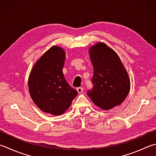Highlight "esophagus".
<instances>
[{
    "instance_id": "esophagus-1",
    "label": "esophagus",
    "mask_w": 156,
    "mask_h": 156,
    "mask_svg": "<svg viewBox=\"0 0 156 156\" xmlns=\"http://www.w3.org/2000/svg\"><path fill=\"white\" fill-rule=\"evenodd\" d=\"M77 91L78 92V93H81L82 92H83V88H82L81 87H77Z\"/></svg>"
}]
</instances>
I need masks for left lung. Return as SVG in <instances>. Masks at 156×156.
Returning a JSON list of instances; mask_svg holds the SVG:
<instances>
[{"label": "left lung", "instance_id": "1", "mask_svg": "<svg viewBox=\"0 0 156 156\" xmlns=\"http://www.w3.org/2000/svg\"><path fill=\"white\" fill-rule=\"evenodd\" d=\"M94 87L87 95L97 107L109 110L124 101L130 89V78L119 55L105 43L90 47Z\"/></svg>", "mask_w": 156, "mask_h": 156}]
</instances>
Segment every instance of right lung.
<instances>
[{"instance_id":"1","label":"right lung","mask_w":156,"mask_h":156,"mask_svg":"<svg viewBox=\"0 0 156 156\" xmlns=\"http://www.w3.org/2000/svg\"><path fill=\"white\" fill-rule=\"evenodd\" d=\"M65 58L64 49L52 46L34 64L28 77L29 92L34 104L54 115L65 112L78 94L64 78Z\"/></svg>"}]
</instances>
